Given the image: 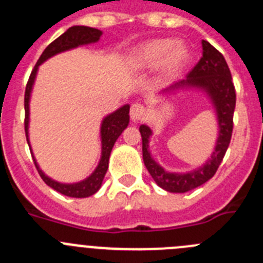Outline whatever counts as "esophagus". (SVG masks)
I'll return each mask as SVG.
<instances>
[{
    "label": "esophagus",
    "instance_id": "1",
    "mask_svg": "<svg viewBox=\"0 0 263 263\" xmlns=\"http://www.w3.org/2000/svg\"><path fill=\"white\" fill-rule=\"evenodd\" d=\"M144 112H146V109H144L143 105L139 104V103H134L130 107V119L133 120V121H139L141 119H143Z\"/></svg>",
    "mask_w": 263,
    "mask_h": 263
}]
</instances>
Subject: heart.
<instances>
[{"label":"heart","mask_w":263,"mask_h":263,"mask_svg":"<svg viewBox=\"0 0 263 263\" xmlns=\"http://www.w3.org/2000/svg\"><path fill=\"white\" fill-rule=\"evenodd\" d=\"M192 61V53L186 44L171 37L150 39L137 45L129 54V64L134 70L144 71L158 67L163 79L181 76Z\"/></svg>","instance_id":"heart-1"}]
</instances>
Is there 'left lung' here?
<instances>
[{
	"label": "left lung",
	"mask_w": 263,
	"mask_h": 263,
	"mask_svg": "<svg viewBox=\"0 0 263 263\" xmlns=\"http://www.w3.org/2000/svg\"><path fill=\"white\" fill-rule=\"evenodd\" d=\"M202 53L198 64L193 67L186 78L165 88L163 92H173L184 87H198L206 91L213 100L219 121V137L215 150L209 160L202 167L187 173H171L151 158L148 151V138L151 129L141 125L139 132L142 136V154L144 165L153 176L154 181L171 193H185L194 187L201 186L215 175L230 146L233 130V112L236 105V91L232 82L230 67L226 59L216 48L206 40H202Z\"/></svg>",
	"instance_id": "8db88e82"
}]
</instances>
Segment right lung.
Wrapping results in <instances>:
<instances>
[{
	"mask_svg": "<svg viewBox=\"0 0 263 263\" xmlns=\"http://www.w3.org/2000/svg\"><path fill=\"white\" fill-rule=\"evenodd\" d=\"M102 36V31L98 28L92 27H86V26H74L70 27L66 32L62 33L60 37H57L54 42L50 43L44 52L42 53L40 59L36 62L33 70L31 71V76L28 78L27 86H26V92H25V132H26V138H27V143L30 146V141H28V116H30V95L31 90H32V84L35 81L36 71H37L39 65H42L45 60L49 57L54 56L57 53L64 52V50L71 49V48L79 47L83 44H90V43H96ZM129 105H124L112 115L107 116L103 120L102 124V159L99 161V165L96 170L93 171L92 175L87 177L86 180L77 184H60V182L54 181V180L49 179L48 176H45L42 172V170L39 168L37 163H36L35 158H33V163L37 170L39 175L43 179V181L50 186L52 189L57 190L59 193L64 194L67 197H74V198H86L92 194H95L100 186H102L103 179H104L105 173L108 170V163H109V155L110 151L113 148V144L117 141L121 133L125 130V127L129 124ZM32 155V153H31Z\"/></svg>",
	"mask_w": 263,
	"mask_h": 263,
	"instance_id": "right-lung-1",
	"label": "right lung"
}]
</instances>
